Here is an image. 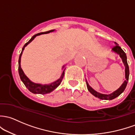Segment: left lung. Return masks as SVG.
Instances as JSON below:
<instances>
[{
	"mask_svg": "<svg viewBox=\"0 0 135 135\" xmlns=\"http://www.w3.org/2000/svg\"><path fill=\"white\" fill-rule=\"evenodd\" d=\"M113 50L114 52H115L116 53H117L118 54L120 55V57L122 58L123 61V63H124L125 66H126V80L123 83V84L119 88L118 90H116V91L113 92L112 94H101V93H99L98 92L95 91L93 89V88L90 87L89 86V83H87V81H86V86H87V89L89 90V91L92 94L94 95L95 97L96 98H98L101 99V100H113V99L115 98L118 97L119 95L121 94L124 91L125 89H126V86H127V81L129 80V66H128V64H127V56H126V53L124 52L122 49H121L120 46H118V44L116 43L115 42V46H113Z\"/></svg>",
	"mask_w": 135,
	"mask_h": 135,
	"instance_id": "left-lung-1",
	"label": "left lung"
}]
</instances>
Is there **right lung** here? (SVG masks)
<instances>
[{
	"mask_svg": "<svg viewBox=\"0 0 135 135\" xmlns=\"http://www.w3.org/2000/svg\"><path fill=\"white\" fill-rule=\"evenodd\" d=\"M54 30H51L47 31V32H41V33H37L35 35H34L28 42H27L25 45H24L23 48L22 49V52H21V54H20L19 56V74L20 78H21V79L22 80V81L23 82V83L25 84V85L26 86V87L28 90H30V92H32V93L34 94H47V93H50V92H52V90H54L55 89H56L58 86L60 85L62 79L63 78L64 76V74H65V69H63V73H62L61 76L59 79L56 81L55 82H53V83H50L49 85H41V84H37V83H34L33 82L31 81L28 78L26 77V75L24 74L23 71H22V69L21 67V56H22V51L24 50L25 49V46H26L28 44L30 43L32 40H33L34 38L37 36V35H39L41 34H44V33H50L51 32H54ZM65 67V66H63V68Z\"/></svg>",
	"mask_w": 135,
	"mask_h": 135,
	"instance_id": "add662e5",
	"label": "right lung"
}]
</instances>
